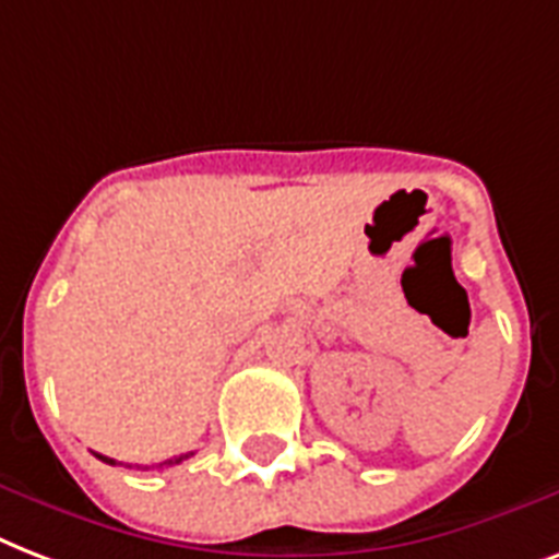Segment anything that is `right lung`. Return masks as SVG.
<instances>
[{
  "label": "right lung",
  "mask_w": 559,
  "mask_h": 559,
  "mask_svg": "<svg viewBox=\"0 0 559 559\" xmlns=\"http://www.w3.org/2000/svg\"><path fill=\"white\" fill-rule=\"evenodd\" d=\"M189 455H192V452H189ZM189 455L171 457V461H166V464H168V466H171V464H180V461H186V457H189ZM95 457H98V461H104V464H116L114 457H104V455H98V452H95ZM166 464H159V466H166Z\"/></svg>",
  "instance_id": "obj_1"
}]
</instances>
